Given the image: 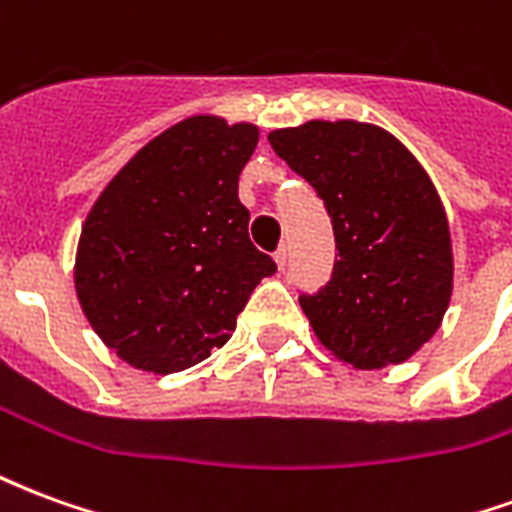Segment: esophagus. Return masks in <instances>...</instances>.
Listing matches in <instances>:
<instances>
[{
    "label": "esophagus",
    "mask_w": 512,
    "mask_h": 512,
    "mask_svg": "<svg viewBox=\"0 0 512 512\" xmlns=\"http://www.w3.org/2000/svg\"><path fill=\"white\" fill-rule=\"evenodd\" d=\"M274 260H277L279 268H285V263H288V246H279L277 252H274Z\"/></svg>",
    "instance_id": "34e87169"
}]
</instances>
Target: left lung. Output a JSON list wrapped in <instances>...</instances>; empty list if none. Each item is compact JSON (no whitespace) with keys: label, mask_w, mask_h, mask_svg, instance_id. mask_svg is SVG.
Returning <instances> with one entry per match:
<instances>
[{"label":"left lung","mask_w":512,"mask_h":512,"mask_svg":"<svg viewBox=\"0 0 512 512\" xmlns=\"http://www.w3.org/2000/svg\"><path fill=\"white\" fill-rule=\"evenodd\" d=\"M268 142L332 219V279L299 296L318 340L359 370L406 362L452 296L450 224L428 172L389 131L356 120H310Z\"/></svg>","instance_id":"left-lung-1"}]
</instances>
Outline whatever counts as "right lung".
<instances>
[{
  "label": "right lung",
  "mask_w": 512,
  "mask_h": 512,
  "mask_svg": "<svg viewBox=\"0 0 512 512\" xmlns=\"http://www.w3.org/2000/svg\"><path fill=\"white\" fill-rule=\"evenodd\" d=\"M257 126L197 115L147 142L117 172L79 238L76 296L120 359L180 373L222 348L277 263L249 241L238 175Z\"/></svg>",
  "instance_id": "obj_1"
}]
</instances>
